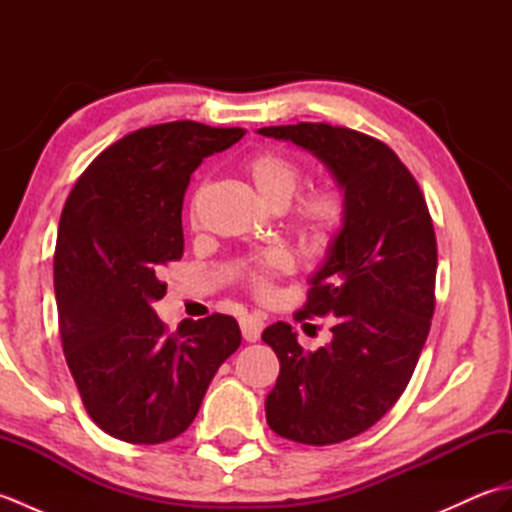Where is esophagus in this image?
<instances>
[{
  "mask_svg": "<svg viewBox=\"0 0 512 512\" xmlns=\"http://www.w3.org/2000/svg\"><path fill=\"white\" fill-rule=\"evenodd\" d=\"M239 328H242V336L248 343H255L264 330V319L257 317V314H246V317L239 319Z\"/></svg>",
  "mask_w": 512,
  "mask_h": 512,
  "instance_id": "esophagus-1",
  "label": "esophagus"
}]
</instances>
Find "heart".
I'll return each mask as SVG.
<instances>
[{"mask_svg":"<svg viewBox=\"0 0 512 512\" xmlns=\"http://www.w3.org/2000/svg\"><path fill=\"white\" fill-rule=\"evenodd\" d=\"M246 178L253 184L270 209H286L292 195L299 189L303 169L295 158H290L281 151H259V154L250 156L244 165ZM204 198V189H198L191 202V217L195 220L200 211V204ZM292 220H295L297 231L308 239V242H328V239L339 231L345 220V195L336 187V184H314V187L303 191L295 209H292ZM295 262H292L290 253L281 248H273L268 253L259 255L244 268V277L248 286L253 288L257 295H270L273 290V281L277 277H284L292 273Z\"/></svg>","mask_w":512,"mask_h":512,"instance_id":"1","label":"heart"}]
</instances>
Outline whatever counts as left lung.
<instances>
[{"label": "left lung", "instance_id": "8db88e82", "mask_svg": "<svg viewBox=\"0 0 512 512\" xmlns=\"http://www.w3.org/2000/svg\"><path fill=\"white\" fill-rule=\"evenodd\" d=\"M257 134L310 151L345 195L341 231L295 314H334L330 345L306 352L284 321L262 334L279 358L266 396L270 429L292 442L336 444L383 418L416 369L436 306V233L416 178L380 140L325 123Z\"/></svg>", "mask_w": 512, "mask_h": 512}]
</instances>
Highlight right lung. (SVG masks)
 <instances>
[{
	"instance_id": "right-lung-1",
	"label": "right lung",
	"mask_w": 512,
	"mask_h": 512,
	"mask_svg": "<svg viewBox=\"0 0 512 512\" xmlns=\"http://www.w3.org/2000/svg\"><path fill=\"white\" fill-rule=\"evenodd\" d=\"M244 134L195 121L143 127L96 156L63 206L54 250L63 354L90 418L112 438H178L242 343L228 314L169 332L154 301L167 292L162 268L182 257L191 173Z\"/></svg>"
}]
</instances>
